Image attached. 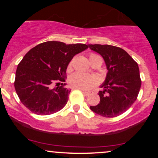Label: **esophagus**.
<instances>
[{"label":"esophagus","instance_id":"34e87169","mask_svg":"<svg viewBox=\"0 0 158 158\" xmlns=\"http://www.w3.org/2000/svg\"><path fill=\"white\" fill-rule=\"evenodd\" d=\"M82 90L83 94H84L85 96H89L91 94H93V91H86V90Z\"/></svg>","mask_w":158,"mask_h":158}]
</instances>
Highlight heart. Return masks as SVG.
<instances>
[{"instance_id":"heart-1","label":"heart","mask_w":158,"mask_h":158,"mask_svg":"<svg viewBox=\"0 0 158 158\" xmlns=\"http://www.w3.org/2000/svg\"><path fill=\"white\" fill-rule=\"evenodd\" d=\"M97 59H101V57L98 55L93 53L89 55V59L91 64L94 61L97 60ZM71 65L72 61L70 63V67ZM70 81L71 83V85L73 87H75L76 88H79V89L82 90H88L95 85L97 80H96V78L93 77V76L80 73V72H77V73H73L70 77Z\"/></svg>"}]
</instances>
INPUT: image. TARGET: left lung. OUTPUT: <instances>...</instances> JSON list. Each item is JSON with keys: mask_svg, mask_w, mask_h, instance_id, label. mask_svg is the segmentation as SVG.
Instances as JSON below:
<instances>
[{"mask_svg": "<svg viewBox=\"0 0 158 158\" xmlns=\"http://www.w3.org/2000/svg\"><path fill=\"white\" fill-rule=\"evenodd\" d=\"M102 56L108 73L99 92L100 102L90 110L105 117H115L124 113L137 99L141 86L138 64L118 47L88 44Z\"/></svg>", "mask_w": 158, "mask_h": 158, "instance_id": "left-lung-1", "label": "left lung"}]
</instances>
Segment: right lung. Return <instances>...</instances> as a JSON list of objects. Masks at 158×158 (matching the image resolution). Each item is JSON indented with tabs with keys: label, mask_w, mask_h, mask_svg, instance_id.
Returning a JSON list of instances; mask_svg holds the SVG:
<instances>
[{
	"label": "right lung",
	"mask_w": 158,
	"mask_h": 158,
	"mask_svg": "<svg viewBox=\"0 0 158 158\" xmlns=\"http://www.w3.org/2000/svg\"><path fill=\"white\" fill-rule=\"evenodd\" d=\"M88 48L87 44H66L61 41L39 44L23 56L18 65L14 86L20 100L32 113L49 115L64 108L70 88L64 81L66 70L76 54Z\"/></svg>",
	"instance_id": "1"
}]
</instances>
